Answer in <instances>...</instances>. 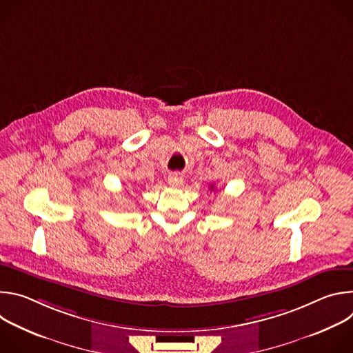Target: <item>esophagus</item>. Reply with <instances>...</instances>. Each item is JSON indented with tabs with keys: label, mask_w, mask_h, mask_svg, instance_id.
Here are the masks:
<instances>
[{
	"label": "esophagus",
	"mask_w": 353,
	"mask_h": 353,
	"mask_svg": "<svg viewBox=\"0 0 353 353\" xmlns=\"http://www.w3.org/2000/svg\"><path fill=\"white\" fill-rule=\"evenodd\" d=\"M168 183L172 185V187H177L183 183V174L181 173H170L169 177H168Z\"/></svg>",
	"instance_id": "obj_1"
}]
</instances>
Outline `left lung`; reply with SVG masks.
<instances>
[{"label":"left lung","instance_id":"obj_1","mask_svg":"<svg viewBox=\"0 0 353 353\" xmlns=\"http://www.w3.org/2000/svg\"><path fill=\"white\" fill-rule=\"evenodd\" d=\"M212 188H214V185H212V187H211V190H212Z\"/></svg>","mask_w":353,"mask_h":353}]
</instances>
